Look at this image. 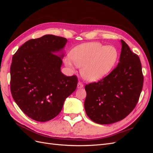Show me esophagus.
<instances>
[{
    "instance_id": "1",
    "label": "esophagus",
    "mask_w": 153,
    "mask_h": 153,
    "mask_svg": "<svg viewBox=\"0 0 153 153\" xmlns=\"http://www.w3.org/2000/svg\"><path fill=\"white\" fill-rule=\"evenodd\" d=\"M83 87H84V84H83L81 82H78V85H77V87L79 88V89H80V88H82Z\"/></svg>"
}]
</instances>
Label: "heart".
<instances>
[{"label": "heart", "instance_id": "heart-1", "mask_svg": "<svg viewBox=\"0 0 153 153\" xmlns=\"http://www.w3.org/2000/svg\"><path fill=\"white\" fill-rule=\"evenodd\" d=\"M119 57L117 50L112 46L98 42L80 45L73 48L70 57L64 62L70 68L81 67L80 73L87 81H96L103 78L112 70Z\"/></svg>", "mask_w": 153, "mask_h": 153}]
</instances>
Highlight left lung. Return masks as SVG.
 <instances>
[{
  "label": "left lung",
  "instance_id": "1",
  "mask_svg": "<svg viewBox=\"0 0 153 153\" xmlns=\"http://www.w3.org/2000/svg\"><path fill=\"white\" fill-rule=\"evenodd\" d=\"M119 62L107 76L87 84L85 112L92 121L109 124L130 114L139 100L143 75L140 60L121 40Z\"/></svg>",
  "mask_w": 153,
  "mask_h": 153
}]
</instances>
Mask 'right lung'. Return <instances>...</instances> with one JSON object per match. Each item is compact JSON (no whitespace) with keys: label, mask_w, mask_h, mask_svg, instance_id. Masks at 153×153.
<instances>
[{"label":"right lung","mask_w":153,"mask_h":153,"mask_svg":"<svg viewBox=\"0 0 153 153\" xmlns=\"http://www.w3.org/2000/svg\"><path fill=\"white\" fill-rule=\"evenodd\" d=\"M66 42L63 37L45 35L27 41L13 56L12 96L22 112L36 121L56 117L66 98L76 89L77 76L63 75L62 57L54 53Z\"/></svg>","instance_id":"obj_1"}]
</instances>
